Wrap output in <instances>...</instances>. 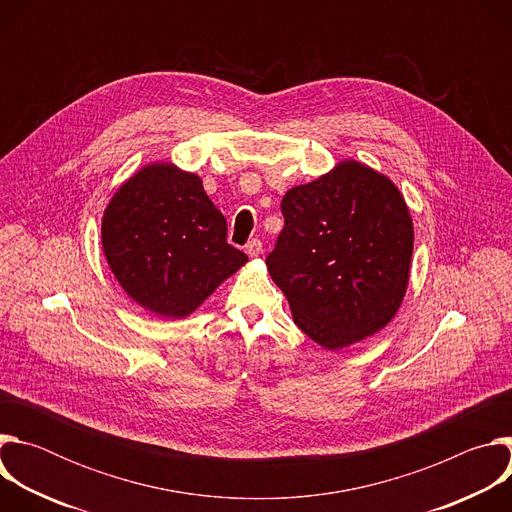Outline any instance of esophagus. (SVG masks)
Here are the masks:
<instances>
[{
    "label": "esophagus",
    "instance_id": "1",
    "mask_svg": "<svg viewBox=\"0 0 512 512\" xmlns=\"http://www.w3.org/2000/svg\"><path fill=\"white\" fill-rule=\"evenodd\" d=\"M245 251H247L249 257H259V255H261V241H259V239L249 241L247 247H245Z\"/></svg>",
    "mask_w": 512,
    "mask_h": 512
}]
</instances>
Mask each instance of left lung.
Here are the masks:
<instances>
[{"instance_id": "1", "label": "left lung", "mask_w": 512, "mask_h": 512, "mask_svg": "<svg viewBox=\"0 0 512 512\" xmlns=\"http://www.w3.org/2000/svg\"><path fill=\"white\" fill-rule=\"evenodd\" d=\"M267 269L296 326L328 350L383 330L409 283L413 223L399 188L356 160L289 188Z\"/></svg>"}]
</instances>
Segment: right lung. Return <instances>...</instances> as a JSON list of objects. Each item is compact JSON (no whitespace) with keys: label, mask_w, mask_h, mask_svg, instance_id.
I'll use <instances>...</instances> for the list:
<instances>
[{"label":"right lung","mask_w":512,"mask_h":512,"mask_svg":"<svg viewBox=\"0 0 512 512\" xmlns=\"http://www.w3.org/2000/svg\"><path fill=\"white\" fill-rule=\"evenodd\" d=\"M105 259L141 308L162 318L190 316L249 259L227 243V221L200 176L168 162L143 166L109 200Z\"/></svg>","instance_id":"add662e5"}]
</instances>
